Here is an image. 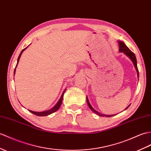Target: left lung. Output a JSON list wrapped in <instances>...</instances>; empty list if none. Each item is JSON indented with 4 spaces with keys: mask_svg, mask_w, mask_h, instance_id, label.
<instances>
[{
    "mask_svg": "<svg viewBox=\"0 0 151 151\" xmlns=\"http://www.w3.org/2000/svg\"><path fill=\"white\" fill-rule=\"evenodd\" d=\"M118 43H119V47H120L119 48V51H120V52H124V53L127 55V57L130 58V59L132 61L133 64H134V67L136 69V71H137L138 77L139 78V71H138V69L137 67V61H136V58L134 53L133 52H132L130 50H129L128 47H127V45H126L124 42H121V41H119ZM87 104H88V106L89 107V108L94 112V113H96V114L101 116H106V117H111V116H114V115H106V114H101V113H99V112L96 111V110H94V109L92 107V106H91V104L88 100V99H87ZM129 106L126 109H127L129 107Z\"/></svg>",
    "mask_w": 151,
    "mask_h": 151,
    "instance_id": "1",
    "label": "left lung"
}]
</instances>
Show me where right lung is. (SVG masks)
<instances>
[{
	"mask_svg": "<svg viewBox=\"0 0 151 151\" xmlns=\"http://www.w3.org/2000/svg\"><path fill=\"white\" fill-rule=\"evenodd\" d=\"M27 47H26V48H24V50H22V51H21V52H20L18 60H17V64H18L19 61V59H20V57L21 55H22V52H23L24 50H25ZM17 65H16V67H17ZM16 67H15V68H16ZM15 70H14V75H15ZM65 91V89L64 91V92H63V93H62V96H61V97H60V99L59 101H58V103H57V104H56V106H55V107H52V108L51 109L49 110V111H43V112H35V111H30V110H29V111L31 112V113H32L33 114H35V115H37V116H47V115H49V114H52V113H55V112H56V111H57L58 109L60 108V106H61L62 102L63 96H64V94Z\"/></svg>",
	"mask_w": 151,
	"mask_h": 151,
	"instance_id": "obj_1",
	"label": "right lung"
}]
</instances>
